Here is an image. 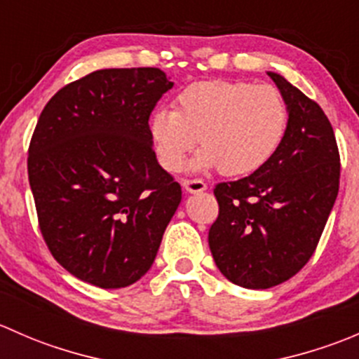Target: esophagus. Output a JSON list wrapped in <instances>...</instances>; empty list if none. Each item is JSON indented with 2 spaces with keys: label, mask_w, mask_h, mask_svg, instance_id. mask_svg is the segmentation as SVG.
Returning a JSON list of instances; mask_svg holds the SVG:
<instances>
[{
  "label": "esophagus",
  "mask_w": 359,
  "mask_h": 359,
  "mask_svg": "<svg viewBox=\"0 0 359 359\" xmlns=\"http://www.w3.org/2000/svg\"><path fill=\"white\" fill-rule=\"evenodd\" d=\"M182 187L187 191V193L191 194H196V193H203V191H206V184L203 182L200 179H186L182 180Z\"/></svg>",
  "instance_id": "esophagus-1"
}]
</instances>
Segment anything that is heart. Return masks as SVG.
<instances>
[{
	"label": "heart",
	"mask_w": 359,
	"mask_h": 359,
	"mask_svg": "<svg viewBox=\"0 0 359 359\" xmlns=\"http://www.w3.org/2000/svg\"><path fill=\"white\" fill-rule=\"evenodd\" d=\"M287 125V100L276 86L205 79L180 90L175 109L153 112L149 135L159 163L168 172L179 170L200 137L203 147L191 168L245 175L276 153Z\"/></svg>",
	"instance_id": "b5f03b06"
}]
</instances>
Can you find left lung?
Masks as SVG:
<instances>
[{
    "label": "left lung",
    "mask_w": 359,
    "mask_h": 359,
    "mask_svg": "<svg viewBox=\"0 0 359 359\" xmlns=\"http://www.w3.org/2000/svg\"><path fill=\"white\" fill-rule=\"evenodd\" d=\"M267 74L288 106L283 140L248 177L217 184L219 217L208 231L220 273L253 290L276 287L306 266L340 179L339 147L327 114L283 76Z\"/></svg>",
    "instance_id": "1"
}]
</instances>
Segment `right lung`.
Listing matches in <instances>:
<instances>
[{
	"label": "right lung",
	"instance_id": "obj_1",
	"mask_svg": "<svg viewBox=\"0 0 359 359\" xmlns=\"http://www.w3.org/2000/svg\"><path fill=\"white\" fill-rule=\"evenodd\" d=\"M172 86L158 67L100 69L60 88L36 123L27 173L43 240L93 287L139 281L182 200L149 135Z\"/></svg>",
	"mask_w": 359,
	"mask_h": 359
}]
</instances>
